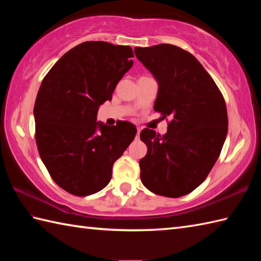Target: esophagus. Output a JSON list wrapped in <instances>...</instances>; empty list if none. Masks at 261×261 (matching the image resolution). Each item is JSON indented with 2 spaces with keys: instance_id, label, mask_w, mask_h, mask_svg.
<instances>
[{
  "instance_id": "34e87169",
  "label": "esophagus",
  "mask_w": 261,
  "mask_h": 261,
  "mask_svg": "<svg viewBox=\"0 0 261 261\" xmlns=\"http://www.w3.org/2000/svg\"><path fill=\"white\" fill-rule=\"evenodd\" d=\"M140 131H141V129L139 126L137 127V139H139V136H140Z\"/></svg>"
}]
</instances>
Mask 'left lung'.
Returning a JSON list of instances; mask_svg holds the SVG:
<instances>
[{
  "label": "left lung",
  "instance_id": "1",
  "mask_svg": "<svg viewBox=\"0 0 261 261\" xmlns=\"http://www.w3.org/2000/svg\"><path fill=\"white\" fill-rule=\"evenodd\" d=\"M137 58L158 82L154 111L170 116L164 136L143 129L148 151L140 162L142 184L167 197L193 192L218 160L228 134L222 93L192 54L168 43L135 48Z\"/></svg>",
  "mask_w": 261,
  "mask_h": 261
}]
</instances>
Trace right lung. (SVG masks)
Wrapping results in <instances>:
<instances>
[{
	"instance_id": "1",
	"label": "right lung",
	"mask_w": 261,
	"mask_h": 261,
	"mask_svg": "<svg viewBox=\"0 0 261 261\" xmlns=\"http://www.w3.org/2000/svg\"><path fill=\"white\" fill-rule=\"evenodd\" d=\"M132 57L129 46L86 41L66 53L42 80L33 109L38 151L55 182L73 195L103 190L114 162L135 139L130 122H96L99 105L112 98Z\"/></svg>"
}]
</instances>
